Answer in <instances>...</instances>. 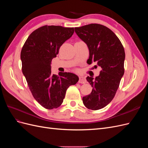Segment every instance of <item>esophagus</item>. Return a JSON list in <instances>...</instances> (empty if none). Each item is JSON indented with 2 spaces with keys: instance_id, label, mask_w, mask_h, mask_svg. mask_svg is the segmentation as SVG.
<instances>
[{
  "instance_id": "34e87169",
  "label": "esophagus",
  "mask_w": 148,
  "mask_h": 148,
  "mask_svg": "<svg viewBox=\"0 0 148 148\" xmlns=\"http://www.w3.org/2000/svg\"><path fill=\"white\" fill-rule=\"evenodd\" d=\"M78 82L79 83H83V84H84L86 83V78H85L83 76H79V81Z\"/></svg>"
}]
</instances>
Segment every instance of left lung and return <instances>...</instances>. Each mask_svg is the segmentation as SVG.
I'll use <instances>...</instances> for the list:
<instances>
[{"instance_id":"obj_1","label":"left lung","mask_w":148,"mask_h":148,"mask_svg":"<svg viewBox=\"0 0 148 148\" xmlns=\"http://www.w3.org/2000/svg\"><path fill=\"white\" fill-rule=\"evenodd\" d=\"M75 31L88 47L87 63L96 62L95 68H101L98 77L86 78L92 90L90 95L83 97L88 109L99 110L109 104L119 88L124 74V48L115 34L104 25L92 23L75 28Z\"/></svg>"}]
</instances>
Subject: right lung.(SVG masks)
<instances>
[{
    "label": "right lung",
    "mask_w": 148,
    "mask_h": 148,
    "mask_svg": "<svg viewBox=\"0 0 148 148\" xmlns=\"http://www.w3.org/2000/svg\"><path fill=\"white\" fill-rule=\"evenodd\" d=\"M73 33V28L43 26L29 36L22 47V72L34 99L47 109L59 107L66 89L78 82L74 73L59 72L57 76L52 75L51 70L52 59Z\"/></svg>",
    "instance_id": "right-lung-1"
}]
</instances>
